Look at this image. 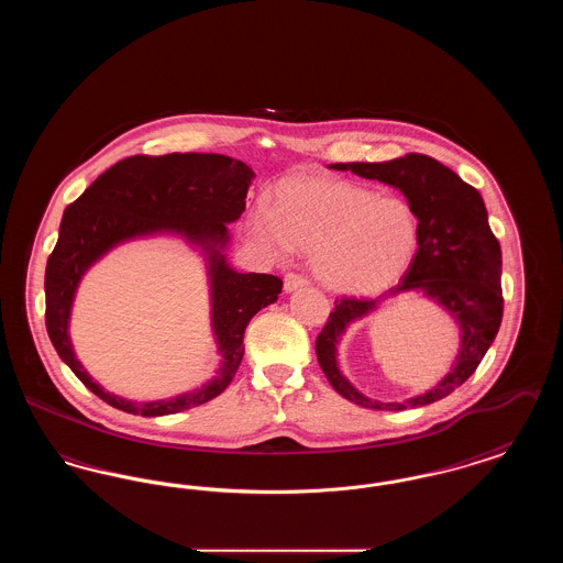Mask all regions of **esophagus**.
I'll list each match as a JSON object with an SVG mask.
<instances>
[{
    "instance_id": "obj_1",
    "label": "esophagus",
    "mask_w": 563,
    "mask_h": 563,
    "mask_svg": "<svg viewBox=\"0 0 563 563\" xmlns=\"http://www.w3.org/2000/svg\"><path fill=\"white\" fill-rule=\"evenodd\" d=\"M306 285H308V278H306L303 274L289 272V274L285 276V291H287V294H291V291L299 289V287H306Z\"/></svg>"
}]
</instances>
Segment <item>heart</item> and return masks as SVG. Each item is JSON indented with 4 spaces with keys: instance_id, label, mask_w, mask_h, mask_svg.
<instances>
[{
    "instance_id": "b5f03b06",
    "label": "heart",
    "mask_w": 563,
    "mask_h": 563,
    "mask_svg": "<svg viewBox=\"0 0 563 563\" xmlns=\"http://www.w3.org/2000/svg\"><path fill=\"white\" fill-rule=\"evenodd\" d=\"M253 232L278 257L312 255L322 283L346 295H374L411 266L420 223L411 205L340 179H289L274 189V214L260 207Z\"/></svg>"
}]
</instances>
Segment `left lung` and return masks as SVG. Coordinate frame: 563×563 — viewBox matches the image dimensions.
Returning a JSON list of instances; mask_svg holds the SVG:
<instances>
[{
  "instance_id": "8db88e82",
  "label": "left lung",
  "mask_w": 563,
  "mask_h": 563,
  "mask_svg": "<svg viewBox=\"0 0 563 563\" xmlns=\"http://www.w3.org/2000/svg\"><path fill=\"white\" fill-rule=\"evenodd\" d=\"M331 168L401 189L418 214L420 239L416 257L397 287L375 299L349 295L335 299L333 312L317 335L319 365L335 393L367 409L401 411L439 401L475 374L503 322V253L489 230L482 194L464 184L452 168L424 154H405L388 162H340ZM413 288L451 310L461 322L463 349L455 369L429 394L405 404L372 402L339 374L334 346L350 321L364 316L382 298Z\"/></svg>"
}]
</instances>
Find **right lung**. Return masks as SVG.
<instances>
[{
	"label": "right lung",
	"mask_w": 563,
	"mask_h": 563,
	"mask_svg": "<svg viewBox=\"0 0 563 563\" xmlns=\"http://www.w3.org/2000/svg\"><path fill=\"white\" fill-rule=\"evenodd\" d=\"M253 170L219 154L131 156L115 162L71 202L60 221L58 241L46 264V329L58 356L99 399L134 416H168L221 395L241 367L244 329L283 291L272 274H241L219 249L228 242L225 223L246 209ZM168 229L210 251L214 331L224 354L220 374L200 391L170 402L133 404L106 394L75 358L66 322L80 274L118 241Z\"/></svg>",
	"instance_id": "1"
}]
</instances>
